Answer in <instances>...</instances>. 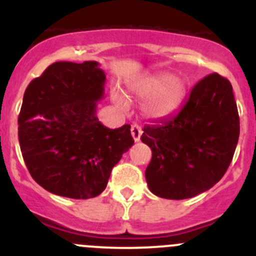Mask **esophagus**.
<instances>
[{"mask_svg":"<svg viewBox=\"0 0 256 256\" xmlns=\"http://www.w3.org/2000/svg\"><path fill=\"white\" fill-rule=\"evenodd\" d=\"M141 134H142V130H141V126L138 124H134L131 126V135H132V138L135 141H138L141 138Z\"/></svg>","mask_w":256,"mask_h":256,"instance_id":"esophagus-1","label":"esophagus"}]
</instances>
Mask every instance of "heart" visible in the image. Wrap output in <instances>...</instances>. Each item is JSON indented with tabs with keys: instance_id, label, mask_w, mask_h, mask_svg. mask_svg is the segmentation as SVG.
<instances>
[{
	"instance_id": "b5f03b06",
	"label": "heart",
	"mask_w": 256,
	"mask_h": 256,
	"mask_svg": "<svg viewBox=\"0 0 256 256\" xmlns=\"http://www.w3.org/2000/svg\"><path fill=\"white\" fill-rule=\"evenodd\" d=\"M186 82L182 78L158 72L131 84L130 94L138 100H145L144 112L151 118H164L172 115L181 106L186 95Z\"/></svg>"
}]
</instances>
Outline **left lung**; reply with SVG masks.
<instances>
[{"label": "left lung", "instance_id": "1", "mask_svg": "<svg viewBox=\"0 0 256 256\" xmlns=\"http://www.w3.org/2000/svg\"><path fill=\"white\" fill-rule=\"evenodd\" d=\"M142 131L141 141L152 151L145 171L152 194L182 200L209 190L226 172L239 140L232 84L218 74L206 76L178 114Z\"/></svg>", "mask_w": 256, "mask_h": 256}]
</instances>
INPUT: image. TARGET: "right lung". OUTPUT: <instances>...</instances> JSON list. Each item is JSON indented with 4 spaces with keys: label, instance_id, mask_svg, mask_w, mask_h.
Masks as SVG:
<instances>
[{
    "label": "right lung",
    "instance_id": "add662e5",
    "mask_svg": "<svg viewBox=\"0 0 256 256\" xmlns=\"http://www.w3.org/2000/svg\"><path fill=\"white\" fill-rule=\"evenodd\" d=\"M106 75L98 62L58 61L27 86L18 141L32 178L52 194L90 199L134 145L130 125L108 128L96 116Z\"/></svg>",
    "mask_w": 256,
    "mask_h": 256
}]
</instances>
